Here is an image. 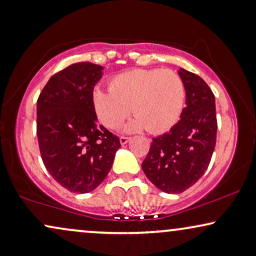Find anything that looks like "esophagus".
I'll list each match as a JSON object with an SVG mask.
<instances>
[{"label":"esophagus","instance_id":"esophagus-1","mask_svg":"<svg viewBox=\"0 0 256 256\" xmlns=\"http://www.w3.org/2000/svg\"><path fill=\"white\" fill-rule=\"evenodd\" d=\"M128 140H130V137H125V136H122V137H120V144H122V146H124V144H126V143L128 142Z\"/></svg>","mask_w":256,"mask_h":256}]
</instances>
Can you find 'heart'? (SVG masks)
Instances as JSON below:
<instances>
[{"label":"heart","instance_id":"heart-1","mask_svg":"<svg viewBox=\"0 0 256 256\" xmlns=\"http://www.w3.org/2000/svg\"><path fill=\"white\" fill-rule=\"evenodd\" d=\"M110 90L96 88L92 92L96 114L108 128H118L132 108L136 118L125 126L126 132L148 128L161 134L176 125L184 108V83L171 70H130L112 79Z\"/></svg>","mask_w":256,"mask_h":256}]
</instances>
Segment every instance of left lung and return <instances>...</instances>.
I'll return each instance as SVG.
<instances>
[{
    "mask_svg": "<svg viewBox=\"0 0 256 256\" xmlns=\"http://www.w3.org/2000/svg\"><path fill=\"white\" fill-rule=\"evenodd\" d=\"M186 101L180 120L162 136L152 138L143 172L158 189L180 194L204 176L216 140V98L198 74L179 68Z\"/></svg>",
    "mask_w": 256,
    "mask_h": 256,
    "instance_id": "8db88e82",
    "label": "left lung"
}]
</instances>
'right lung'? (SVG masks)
<instances>
[{"label":"right lung","instance_id":"right-lung-1","mask_svg":"<svg viewBox=\"0 0 256 256\" xmlns=\"http://www.w3.org/2000/svg\"><path fill=\"white\" fill-rule=\"evenodd\" d=\"M104 67L78 62L49 79L37 101L40 156L52 177L71 192H92L107 177L119 137L98 124L92 91Z\"/></svg>","mask_w":256,"mask_h":256}]
</instances>
